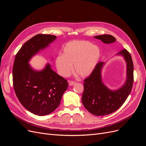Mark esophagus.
Returning <instances> with one entry per match:
<instances>
[{
	"instance_id": "obj_1",
	"label": "esophagus",
	"mask_w": 146,
	"mask_h": 146,
	"mask_svg": "<svg viewBox=\"0 0 146 146\" xmlns=\"http://www.w3.org/2000/svg\"><path fill=\"white\" fill-rule=\"evenodd\" d=\"M75 83H76V82H74V81H69V84L70 86H72V85H74Z\"/></svg>"
}]
</instances>
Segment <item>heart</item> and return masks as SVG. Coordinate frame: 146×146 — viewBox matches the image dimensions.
<instances>
[{
	"mask_svg": "<svg viewBox=\"0 0 146 146\" xmlns=\"http://www.w3.org/2000/svg\"><path fill=\"white\" fill-rule=\"evenodd\" d=\"M100 56V49L91 42L73 41L68 43L63 55L56 58V66L62 77H68L74 70L78 76L87 77L94 70Z\"/></svg>",
	"mask_w": 146,
	"mask_h": 146,
	"instance_id": "b5f03b06",
	"label": "heart"
}]
</instances>
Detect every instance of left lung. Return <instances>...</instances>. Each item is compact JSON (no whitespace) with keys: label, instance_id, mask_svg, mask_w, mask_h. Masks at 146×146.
<instances>
[{"label":"left lung","instance_id":"left-lung-1","mask_svg":"<svg viewBox=\"0 0 146 146\" xmlns=\"http://www.w3.org/2000/svg\"><path fill=\"white\" fill-rule=\"evenodd\" d=\"M104 43L116 41V38L110 35L94 36ZM124 57L127 66V81L122 88L111 91L102 82L101 69L103 62H99L92 72L84 79V91L82 100L84 107L96 116H105L111 114L120 108L130 94L133 83V63L130 53L125 48L118 53Z\"/></svg>","mask_w":146,"mask_h":146}]
</instances>
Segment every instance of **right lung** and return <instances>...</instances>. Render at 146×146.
Here are the masks:
<instances>
[{
	"instance_id": "right-lung-1",
	"label": "right lung",
	"mask_w": 146,
	"mask_h": 146,
	"mask_svg": "<svg viewBox=\"0 0 146 146\" xmlns=\"http://www.w3.org/2000/svg\"><path fill=\"white\" fill-rule=\"evenodd\" d=\"M55 39L54 35H35L17 52L13 64V83L17 98L28 111L38 116L55 110L68 89V80L54 72L48 64L42 71H35L28 63L33 55Z\"/></svg>"
}]
</instances>
